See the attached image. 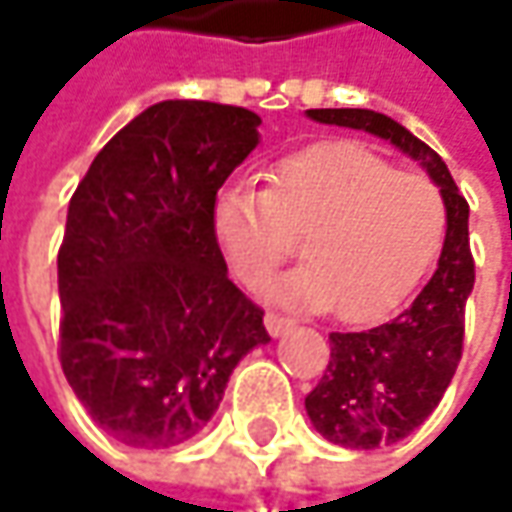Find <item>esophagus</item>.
<instances>
[{"label":"esophagus","instance_id":"obj_1","mask_svg":"<svg viewBox=\"0 0 512 512\" xmlns=\"http://www.w3.org/2000/svg\"><path fill=\"white\" fill-rule=\"evenodd\" d=\"M265 327L273 339H279V336H285L287 330L293 327V322H290V319H285V316H279V313H267Z\"/></svg>","mask_w":512,"mask_h":512}]
</instances>
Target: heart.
I'll list each match as a JSON object with an SVG mask.
<instances>
[{"mask_svg": "<svg viewBox=\"0 0 512 512\" xmlns=\"http://www.w3.org/2000/svg\"><path fill=\"white\" fill-rule=\"evenodd\" d=\"M213 236L245 285L293 253L305 265L270 279L287 307H330L364 322L396 307L419 282L444 236V202L419 173L393 170L359 142H322L282 159L270 190L230 182L213 202Z\"/></svg>", "mask_w": 512, "mask_h": 512, "instance_id": "b5f03b06", "label": "heart"}]
</instances>
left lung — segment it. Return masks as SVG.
<instances>
[{
	"instance_id": "left-lung-1",
	"label": "left lung",
	"mask_w": 512,
	"mask_h": 512,
	"mask_svg": "<svg viewBox=\"0 0 512 512\" xmlns=\"http://www.w3.org/2000/svg\"><path fill=\"white\" fill-rule=\"evenodd\" d=\"M319 125L364 130L419 162L444 202L439 265L416 299L387 325L330 333V362L305 399L310 424L347 450H376L407 439L442 402L462 359L464 305L476 270L470 256V207L442 156L396 119L364 108L305 110Z\"/></svg>"
}]
</instances>
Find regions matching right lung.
Instances as JSON below:
<instances>
[{"mask_svg": "<svg viewBox=\"0 0 512 512\" xmlns=\"http://www.w3.org/2000/svg\"><path fill=\"white\" fill-rule=\"evenodd\" d=\"M247 108L168 99L96 153L59 247L65 379L116 442L165 450L202 433L233 367L270 342L227 279L213 202L259 145Z\"/></svg>", "mask_w": 512, "mask_h": 512, "instance_id": "1", "label": "right lung"}]
</instances>
